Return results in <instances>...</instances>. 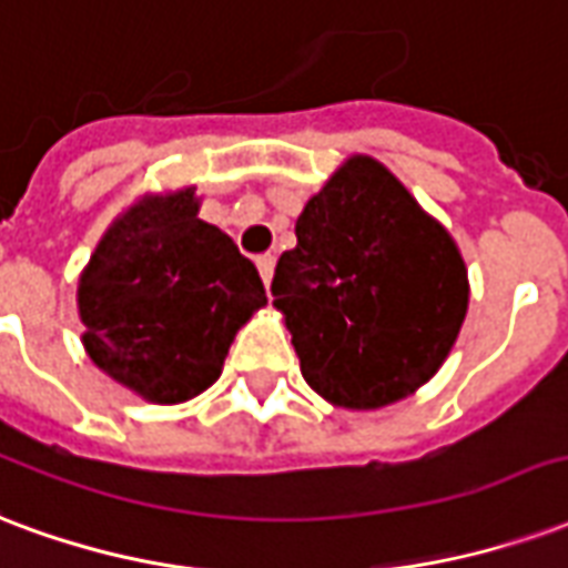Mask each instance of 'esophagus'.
<instances>
[{"mask_svg":"<svg viewBox=\"0 0 568 568\" xmlns=\"http://www.w3.org/2000/svg\"><path fill=\"white\" fill-rule=\"evenodd\" d=\"M256 268H260V278L263 284H272V275H275V254H260L256 256Z\"/></svg>","mask_w":568,"mask_h":568,"instance_id":"1","label":"esophagus"}]
</instances>
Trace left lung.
Instances as JSON below:
<instances>
[{
    "mask_svg": "<svg viewBox=\"0 0 568 568\" xmlns=\"http://www.w3.org/2000/svg\"><path fill=\"white\" fill-rule=\"evenodd\" d=\"M272 293L302 378L345 408L390 405L433 378L469 305L457 244L369 156L305 205Z\"/></svg>",
    "mask_w": 568,
    "mask_h": 568,
    "instance_id": "left-lung-1",
    "label": "left lung"
}]
</instances>
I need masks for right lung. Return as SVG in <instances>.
Instances as JSON below:
<instances>
[{
  "label": "right lung",
  "mask_w": 568,
  "mask_h": 568,
  "mask_svg": "<svg viewBox=\"0 0 568 568\" xmlns=\"http://www.w3.org/2000/svg\"><path fill=\"white\" fill-rule=\"evenodd\" d=\"M196 211L193 190L144 199L111 226L78 287L90 359L151 403L211 387L235 329L266 305L254 263Z\"/></svg>",
  "instance_id": "add662e5"
}]
</instances>
